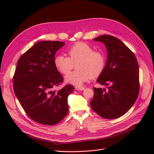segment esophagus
Masks as SVG:
<instances>
[{"label": "esophagus", "instance_id": "esophagus-1", "mask_svg": "<svg viewBox=\"0 0 154 154\" xmlns=\"http://www.w3.org/2000/svg\"><path fill=\"white\" fill-rule=\"evenodd\" d=\"M75 88H76V90H77V91H83L85 89V87H76Z\"/></svg>", "mask_w": 154, "mask_h": 154}]
</instances>
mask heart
<instances>
[{
	"label": "heart",
	"instance_id": "b5f03b06",
	"mask_svg": "<svg viewBox=\"0 0 154 154\" xmlns=\"http://www.w3.org/2000/svg\"><path fill=\"white\" fill-rule=\"evenodd\" d=\"M69 57L57 55L54 64L58 71L66 75L76 64V71L68 74L65 81L77 87H80L92 77L98 76L105 67V57L100 51L94 50L92 46L84 42H77L67 50Z\"/></svg>",
	"mask_w": 154,
	"mask_h": 154
}]
</instances>
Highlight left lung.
Returning <instances> with one entry per match:
<instances>
[{"label": "left lung", "instance_id": "8db88e82", "mask_svg": "<svg viewBox=\"0 0 154 154\" xmlns=\"http://www.w3.org/2000/svg\"><path fill=\"white\" fill-rule=\"evenodd\" d=\"M107 51V60L103 71L97 82L107 87L94 88L91 101L92 110L105 119H116L132 108L139 91V66L132 51L116 37L104 35L96 37Z\"/></svg>", "mask_w": 154, "mask_h": 154}]
</instances>
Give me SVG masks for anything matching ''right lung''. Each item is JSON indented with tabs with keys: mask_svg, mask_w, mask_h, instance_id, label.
Instances as JSON below:
<instances>
[{
	"mask_svg": "<svg viewBox=\"0 0 154 154\" xmlns=\"http://www.w3.org/2000/svg\"><path fill=\"white\" fill-rule=\"evenodd\" d=\"M65 45L59 41H40L20 57L13 82L15 94L29 117L46 125L57 124L68 113L67 98L74 87L52 88L63 79L54 64L57 51Z\"/></svg>",
	"mask_w": 154,
	"mask_h": 154,
	"instance_id": "add662e5",
	"label": "right lung"
}]
</instances>
